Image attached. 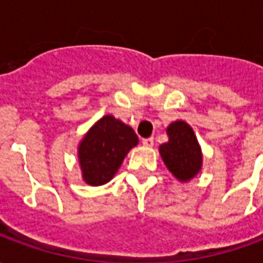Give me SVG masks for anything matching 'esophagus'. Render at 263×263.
I'll list each match as a JSON object with an SVG mask.
<instances>
[{
  "label": "esophagus",
  "mask_w": 263,
  "mask_h": 263,
  "mask_svg": "<svg viewBox=\"0 0 263 263\" xmlns=\"http://www.w3.org/2000/svg\"><path fill=\"white\" fill-rule=\"evenodd\" d=\"M142 143L143 146H148V148H152L155 143V139L154 138H145V139H142Z\"/></svg>",
  "instance_id": "esophagus-1"
}]
</instances>
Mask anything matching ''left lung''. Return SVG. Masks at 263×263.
Here are the masks:
<instances>
[{"label": "left lung", "mask_w": 263, "mask_h": 263, "mask_svg": "<svg viewBox=\"0 0 263 263\" xmlns=\"http://www.w3.org/2000/svg\"><path fill=\"white\" fill-rule=\"evenodd\" d=\"M167 135L169 142L160 145L159 148L162 159L179 180L187 182L201 167V154L196 135L192 126L183 121L171 124Z\"/></svg>", "instance_id": "1"}]
</instances>
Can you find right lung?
<instances>
[{
  "instance_id": "1",
  "label": "right lung",
  "mask_w": 263,
  "mask_h": 263,
  "mask_svg": "<svg viewBox=\"0 0 263 263\" xmlns=\"http://www.w3.org/2000/svg\"><path fill=\"white\" fill-rule=\"evenodd\" d=\"M138 143L137 134L112 115H105L87 132L79 146L83 179L101 186L114 176L126 154Z\"/></svg>"
}]
</instances>
